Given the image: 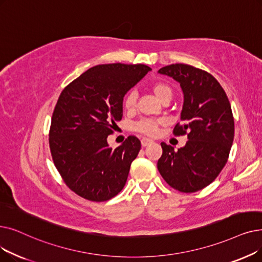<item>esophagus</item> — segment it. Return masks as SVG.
I'll return each instance as SVG.
<instances>
[{
	"label": "esophagus",
	"instance_id": "obj_1",
	"mask_svg": "<svg viewBox=\"0 0 262 262\" xmlns=\"http://www.w3.org/2000/svg\"><path fill=\"white\" fill-rule=\"evenodd\" d=\"M150 143H153V140H151V139H149V138H142V139H141V144H142V146H146V145H149Z\"/></svg>",
	"mask_w": 262,
	"mask_h": 262
}]
</instances>
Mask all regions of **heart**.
<instances>
[{
  "instance_id": "heart-1",
  "label": "heart",
  "mask_w": 262,
  "mask_h": 262,
  "mask_svg": "<svg viewBox=\"0 0 262 262\" xmlns=\"http://www.w3.org/2000/svg\"><path fill=\"white\" fill-rule=\"evenodd\" d=\"M152 91L155 94V96L161 101L167 97L172 96L171 88L165 82H161V81L154 82L152 84ZM136 100H137V95H136L134 91H132V92L127 93V95L124 98V108L128 111L133 110L136 106ZM158 125H159V121L152 120V119H143L135 125V128L136 130H138L139 133H142L144 135L153 136L157 133Z\"/></svg>"
}]
</instances>
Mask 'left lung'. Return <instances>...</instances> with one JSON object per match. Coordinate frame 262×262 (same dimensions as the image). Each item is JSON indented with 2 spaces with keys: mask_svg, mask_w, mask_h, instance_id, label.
<instances>
[{
  "mask_svg": "<svg viewBox=\"0 0 262 262\" xmlns=\"http://www.w3.org/2000/svg\"><path fill=\"white\" fill-rule=\"evenodd\" d=\"M180 83L184 95L174 135L187 133L186 144L174 151L162 142L157 168L167 183L182 192L198 191L216 179L228 159L234 137L231 106L220 82L209 73L186 64L158 71Z\"/></svg>",
  "mask_w": 262,
  "mask_h": 262,
  "instance_id": "1",
  "label": "left lung"
}]
</instances>
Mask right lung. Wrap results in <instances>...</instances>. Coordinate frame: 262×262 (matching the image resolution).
Wrapping results in <instances>:
<instances>
[{
    "instance_id": "obj_1",
    "label": "right lung",
    "mask_w": 262,
    "mask_h": 262,
    "mask_svg": "<svg viewBox=\"0 0 262 262\" xmlns=\"http://www.w3.org/2000/svg\"><path fill=\"white\" fill-rule=\"evenodd\" d=\"M150 71L143 64L96 65L62 91L49 144L56 169L77 195L106 201L123 189L141 143L129 136L113 150L107 138L122 120L125 94Z\"/></svg>"
}]
</instances>
